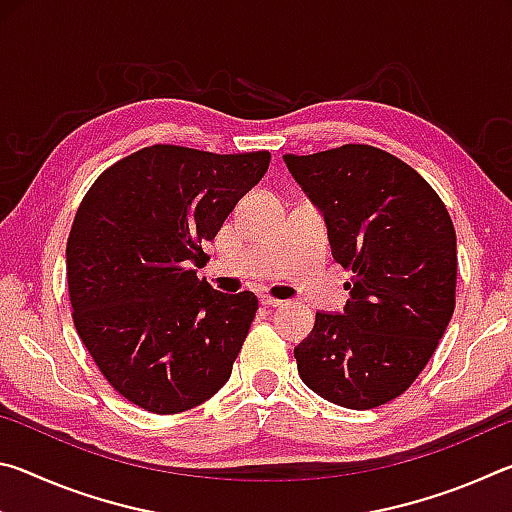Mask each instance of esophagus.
<instances>
[{
  "label": "esophagus",
  "instance_id": "1",
  "mask_svg": "<svg viewBox=\"0 0 512 512\" xmlns=\"http://www.w3.org/2000/svg\"><path fill=\"white\" fill-rule=\"evenodd\" d=\"M259 302H262V305H266V307H282L284 305L282 300L271 298V296H262V298H259Z\"/></svg>",
  "mask_w": 512,
  "mask_h": 512
}]
</instances>
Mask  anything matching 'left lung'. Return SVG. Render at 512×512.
I'll list each match as a JSON object with an SVG mask.
<instances>
[{
	"label": "left lung",
	"instance_id": "8db88e82",
	"mask_svg": "<svg viewBox=\"0 0 512 512\" xmlns=\"http://www.w3.org/2000/svg\"><path fill=\"white\" fill-rule=\"evenodd\" d=\"M284 162L325 216L332 255L352 271L343 314L318 311L293 354L311 391L345 409L400 397L427 366L456 305V232L418 171L368 144Z\"/></svg>",
	"mask_w": 512,
	"mask_h": 512
}]
</instances>
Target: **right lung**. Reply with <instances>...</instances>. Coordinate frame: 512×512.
I'll use <instances>...</instances> for the list:
<instances>
[{
    "label": "right lung",
    "instance_id": "1",
    "mask_svg": "<svg viewBox=\"0 0 512 512\" xmlns=\"http://www.w3.org/2000/svg\"><path fill=\"white\" fill-rule=\"evenodd\" d=\"M268 162V151L153 144L83 196L67 239L74 327L108 384L140 409H194L230 379L257 296L216 291L192 264Z\"/></svg>",
    "mask_w": 512,
    "mask_h": 512
}]
</instances>
